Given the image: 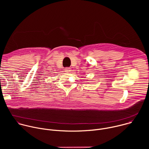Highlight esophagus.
Returning a JSON list of instances; mask_svg holds the SVG:
<instances>
[{"mask_svg": "<svg viewBox=\"0 0 149 149\" xmlns=\"http://www.w3.org/2000/svg\"><path fill=\"white\" fill-rule=\"evenodd\" d=\"M71 71V68H69V67H67V68H65V71L67 72H70Z\"/></svg>", "mask_w": 149, "mask_h": 149, "instance_id": "obj_1", "label": "esophagus"}]
</instances>
